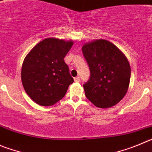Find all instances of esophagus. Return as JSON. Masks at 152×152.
I'll return each instance as SVG.
<instances>
[{
  "instance_id": "1",
  "label": "esophagus",
  "mask_w": 152,
  "mask_h": 152,
  "mask_svg": "<svg viewBox=\"0 0 152 152\" xmlns=\"http://www.w3.org/2000/svg\"><path fill=\"white\" fill-rule=\"evenodd\" d=\"M74 81L76 82V83H79V82L80 81V78H79V76H76V77L74 78Z\"/></svg>"
}]
</instances>
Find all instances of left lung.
Listing matches in <instances>:
<instances>
[{"label":"left lung","mask_w":152,"mask_h":152,"mask_svg":"<svg viewBox=\"0 0 152 152\" xmlns=\"http://www.w3.org/2000/svg\"><path fill=\"white\" fill-rule=\"evenodd\" d=\"M82 50L91 72L89 80L83 85L86 98L99 108L114 106L129 88L131 68L126 57L104 39L85 43Z\"/></svg>","instance_id":"obj_1"}]
</instances>
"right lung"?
I'll list each match as a JSON object with an SVG mask.
<instances>
[{
  "label": "right lung",
  "instance_id": "add662e5",
  "mask_svg": "<svg viewBox=\"0 0 152 152\" xmlns=\"http://www.w3.org/2000/svg\"><path fill=\"white\" fill-rule=\"evenodd\" d=\"M73 41L47 38L35 45L26 56L21 69L23 88L41 106H52L62 99L73 83L64 57Z\"/></svg>",
  "mask_w": 152,
  "mask_h": 152
}]
</instances>
